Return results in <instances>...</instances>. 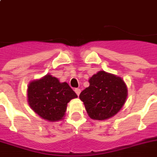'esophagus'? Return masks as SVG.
<instances>
[{
    "label": "esophagus",
    "instance_id": "34e87169",
    "mask_svg": "<svg viewBox=\"0 0 157 157\" xmlns=\"http://www.w3.org/2000/svg\"><path fill=\"white\" fill-rule=\"evenodd\" d=\"M75 92H76V94H77V95H79V94H81V89L76 88L75 89Z\"/></svg>",
    "mask_w": 157,
    "mask_h": 157
}]
</instances>
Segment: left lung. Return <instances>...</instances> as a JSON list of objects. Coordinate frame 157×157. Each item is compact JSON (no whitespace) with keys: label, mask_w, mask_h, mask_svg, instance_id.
Wrapping results in <instances>:
<instances>
[{"label":"left lung","mask_w":157,"mask_h":157,"mask_svg":"<svg viewBox=\"0 0 157 157\" xmlns=\"http://www.w3.org/2000/svg\"><path fill=\"white\" fill-rule=\"evenodd\" d=\"M89 82L90 86L79 98L91 119H109L121 109L126 100L127 87L121 77L100 71L91 76Z\"/></svg>","instance_id":"left-lung-1"}]
</instances>
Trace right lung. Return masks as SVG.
Here are the masks:
<instances>
[{
	"instance_id": "obj_1",
	"label": "right lung",
	"mask_w": 157,
	"mask_h": 157,
	"mask_svg": "<svg viewBox=\"0 0 157 157\" xmlns=\"http://www.w3.org/2000/svg\"><path fill=\"white\" fill-rule=\"evenodd\" d=\"M75 98L77 95L68 84L61 83L49 74L28 85V99L31 108L49 121L63 119L67 103Z\"/></svg>"
}]
</instances>
